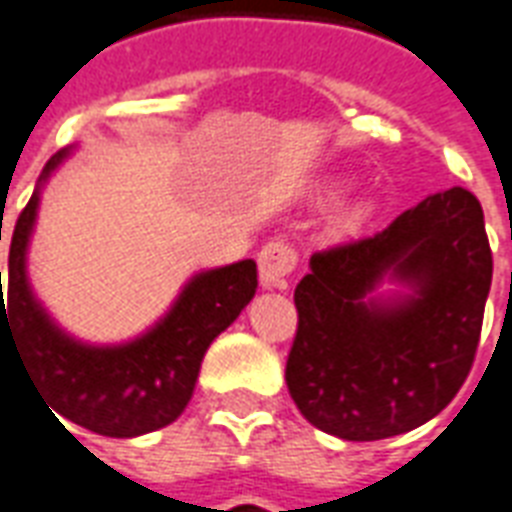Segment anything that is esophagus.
Returning <instances> with one entry per match:
<instances>
[{"instance_id":"esophagus-1","label":"esophagus","mask_w":512,"mask_h":512,"mask_svg":"<svg viewBox=\"0 0 512 512\" xmlns=\"http://www.w3.org/2000/svg\"><path fill=\"white\" fill-rule=\"evenodd\" d=\"M298 255L295 249L282 239L268 241L260 255H257V265H260V282L265 290H284L287 287V276L295 271Z\"/></svg>"}]
</instances>
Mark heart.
I'll return each mask as SVG.
<instances>
[{
    "label": "heart",
    "mask_w": 512,
    "mask_h": 512,
    "mask_svg": "<svg viewBox=\"0 0 512 512\" xmlns=\"http://www.w3.org/2000/svg\"><path fill=\"white\" fill-rule=\"evenodd\" d=\"M370 214H373V204H370V201H354V204H346L341 209V214L335 217V230H338V233H351V230L360 228Z\"/></svg>",
    "instance_id": "1"
}]
</instances>
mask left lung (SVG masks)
Returning <instances> with one entry per match:
<instances>
[{
    "label": "left lung",
    "mask_w": 512,
    "mask_h": 512,
    "mask_svg": "<svg viewBox=\"0 0 512 512\" xmlns=\"http://www.w3.org/2000/svg\"><path fill=\"white\" fill-rule=\"evenodd\" d=\"M483 209L427 195L370 239L317 252L295 287L287 389L341 440H384L435 419L473 368L491 290ZM384 283L396 290L380 292Z\"/></svg>",
    "instance_id": "1"
}]
</instances>
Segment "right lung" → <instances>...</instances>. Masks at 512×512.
Segmentation results:
<instances>
[{"label": "right lung", "instance_id": "1", "mask_svg": "<svg viewBox=\"0 0 512 512\" xmlns=\"http://www.w3.org/2000/svg\"><path fill=\"white\" fill-rule=\"evenodd\" d=\"M69 155L72 147H64L45 163L15 222L7 308L0 271V343L2 338L15 343L39 392L59 416L96 435L136 438L166 427L185 411L206 349L255 298L257 265L239 260L195 273L169 311L126 343L99 346L74 338L39 303L26 271L42 187Z\"/></svg>", "mask_w": 512, "mask_h": 512}]
</instances>
